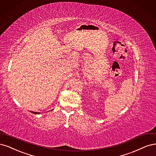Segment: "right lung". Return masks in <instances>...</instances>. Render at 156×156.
<instances>
[{
  "label": "right lung",
  "instance_id": "right-lung-1",
  "mask_svg": "<svg viewBox=\"0 0 156 156\" xmlns=\"http://www.w3.org/2000/svg\"><path fill=\"white\" fill-rule=\"evenodd\" d=\"M32 113H34V114H39L40 113L39 112H32Z\"/></svg>",
  "mask_w": 156,
  "mask_h": 156
}]
</instances>
